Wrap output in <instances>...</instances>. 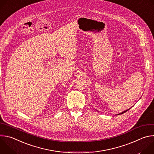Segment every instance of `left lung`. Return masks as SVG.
I'll return each mask as SVG.
<instances>
[{
	"label": "left lung",
	"instance_id": "1",
	"mask_svg": "<svg viewBox=\"0 0 154 154\" xmlns=\"http://www.w3.org/2000/svg\"><path fill=\"white\" fill-rule=\"evenodd\" d=\"M128 109H127V110H125V111H124V112H122V113H121L120 114H119V115H121V114H123V113H125L127 111H128Z\"/></svg>",
	"mask_w": 154,
	"mask_h": 154
}]
</instances>
